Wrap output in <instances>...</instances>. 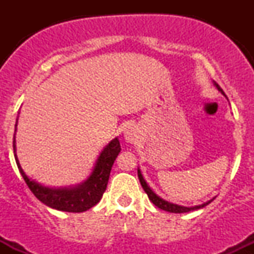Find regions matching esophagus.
I'll return each mask as SVG.
<instances>
[{
  "mask_svg": "<svg viewBox=\"0 0 254 254\" xmlns=\"http://www.w3.org/2000/svg\"><path fill=\"white\" fill-rule=\"evenodd\" d=\"M124 137H125V139H127V141H129V142H135V141H136V137H137V135H136V130L133 129L132 127H125V130H124Z\"/></svg>",
  "mask_w": 254,
  "mask_h": 254,
  "instance_id": "obj_1",
  "label": "esophagus"
}]
</instances>
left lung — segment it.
<instances>
[{"label": "left lung", "instance_id": "1", "mask_svg": "<svg viewBox=\"0 0 254 254\" xmlns=\"http://www.w3.org/2000/svg\"><path fill=\"white\" fill-rule=\"evenodd\" d=\"M212 82H214V86L218 89V92H220L221 94H223L224 97L227 98V95L224 94V92L222 90V88H221V87L218 86V84L215 82V81H212ZM137 174H138L139 183H141L142 188H143V190L145 191V193H147L148 197H149V199L151 200V203H153L154 205H156L157 208L162 209V210H165V211L174 212V214H183V212H189V211H192V210H197V209H202V208H204V206L208 205L209 203H211L212 200L215 199V197H214V198H211L210 200H208V202H205V203H203V204H199V205H194V206L178 205V204L171 203V202H168V200H165L164 198L157 196L155 192H154L149 188V185H148L147 182H145V180H144V178H143V176H142L141 170H139V168H137Z\"/></svg>", "mask_w": 254, "mask_h": 254}]
</instances>
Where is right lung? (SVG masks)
<instances>
[{
    "instance_id": "add662e5",
    "label": "right lung",
    "mask_w": 254,
    "mask_h": 254,
    "mask_svg": "<svg viewBox=\"0 0 254 254\" xmlns=\"http://www.w3.org/2000/svg\"><path fill=\"white\" fill-rule=\"evenodd\" d=\"M17 118H19V116H17ZM17 118L13 141L14 156H15V161L20 173H21L30 190L33 192L34 196L40 202L52 209L68 212H83L93 208L95 204H98L107 188L113 162L121 151V143H119L118 137L113 138L112 141L105 145L104 149L99 154L94 167H93L92 172L86 180L77 184V185L68 186V188H49V186H44L36 180L31 179L21 168V165H20L16 155L15 144Z\"/></svg>"
}]
</instances>
